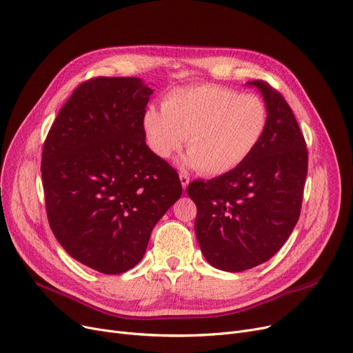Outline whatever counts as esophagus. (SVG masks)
I'll list each match as a JSON object with an SVG mask.
<instances>
[{"label":"esophagus","mask_w":353,"mask_h":353,"mask_svg":"<svg viewBox=\"0 0 353 353\" xmlns=\"http://www.w3.org/2000/svg\"><path fill=\"white\" fill-rule=\"evenodd\" d=\"M180 181H181L183 190H186L188 186H189V183H190V179H189L186 174H184V173H180Z\"/></svg>","instance_id":"34e87169"}]
</instances>
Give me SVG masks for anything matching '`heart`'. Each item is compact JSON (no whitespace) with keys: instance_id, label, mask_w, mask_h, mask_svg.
I'll use <instances>...</instances> for the list:
<instances>
[{"instance_id":"b5f03b06","label":"heart","mask_w":353,"mask_h":353,"mask_svg":"<svg viewBox=\"0 0 353 353\" xmlns=\"http://www.w3.org/2000/svg\"><path fill=\"white\" fill-rule=\"evenodd\" d=\"M266 127L262 99L214 84L174 88L163 97L161 111L147 107L141 117L145 143L157 157H174L188 139L184 163L208 176L243 164Z\"/></svg>"}]
</instances>
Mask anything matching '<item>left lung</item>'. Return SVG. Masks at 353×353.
I'll list each match as a JSON object with an SVG mask.
<instances>
[{
	"instance_id": "8db88e82",
	"label": "left lung",
	"mask_w": 353,
	"mask_h": 353,
	"mask_svg": "<svg viewBox=\"0 0 353 353\" xmlns=\"http://www.w3.org/2000/svg\"><path fill=\"white\" fill-rule=\"evenodd\" d=\"M248 85L268 107L263 139L237 169L188 188L201 253L225 272L252 269L281 250L299 220L307 174L306 141L286 100L262 80Z\"/></svg>"
}]
</instances>
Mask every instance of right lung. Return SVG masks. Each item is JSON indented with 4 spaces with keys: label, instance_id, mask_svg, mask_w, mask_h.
<instances>
[{
    "label": "right lung",
    "instance_id": "right-lung-1",
    "mask_svg": "<svg viewBox=\"0 0 353 353\" xmlns=\"http://www.w3.org/2000/svg\"><path fill=\"white\" fill-rule=\"evenodd\" d=\"M152 94L137 77L91 79L74 90L43 147L50 228L71 257L104 274L141 261L181 196L177 172L144 141Z\"/></svg>",
    "mask_w": 353,
    "mask_h": 353
}]
</instances>
